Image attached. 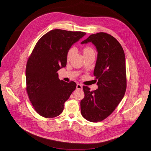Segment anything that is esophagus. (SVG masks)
Masks as SVG:
<instances>
[{
    "label": "esophagus",
    "mask_w": 151,
    "mask_h": 151,
    "mask_svg": "<svg viewBox=\"0 0 151 151\" xmlns=\"http://www.w3.org/2000/svg\"><path fill=\"white\" fill-rule=\"evenodd\" d=\"M82 88H83V87H82L81 84H79V83H78L77 85H76V89H78V90H82Z\"/></svg>",
    "instance_id": "esophagus-1"
}]
</instances>
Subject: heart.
<instances>
[{"label": "heart", "mask_w": 151, "mask_h": 151, "mask_svg": "<svg viewBox=\"0 0 151 151\" xmlns=\"http://www.w3.org/2000/svg\"><path fill=\"white\" fill-rule=\"evenodd\" d=\"M82 52H83L84 57H86V56H91V55H95L94 50L91 47H89V46L84 47L83 49ZM74 53H75V49L73 48L70 49V50H68V52L67 53V60L68 61H70V59L72 58Z\"/></svg>", "instance_id": "heart-1"}]
</instances>
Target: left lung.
I'll return each instance as SVG.
<instances>
[{
  "label": "left lung",
  "instance_id": "8db88e82",
  "mask_svg": "<svg viewBox=\"0 0 151 151\" xmlns=\"http://www.w3.org/2000/svg\"><path fill=\"white\" fill-rule=\"evenodd\" d=\"M91 42L98 52L93 76L98 89L83 86L82 116L97 122L109 116L123 99L127 88L125 56L122 47L111 35L101 32L90 35L81 44Z\"/></svg>",
  "mask_w": 151,
  "mask_h": 151
}]
</instances>
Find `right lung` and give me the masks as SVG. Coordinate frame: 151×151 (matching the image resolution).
Segmentation results:
<instances>
[{
	"instance_id": "1",
	"label": "right lung",
	"mask_w": 151,
	"mask_h": 151,
	"mask_svg": "<svg viewBox=\"0 0 151 151\" xmlns=\"http://www.w3.org/2000/svg\"><path fill=\"white\" fill-rule=\"evenodd\" d=\"M86 33L55 29L37 42L26 68V91L35 110L40 116L53 118L64 110V104L75 90L74 81L58 79V71L67 65L71 46Z\"/></svg>"
}]
</instances>
